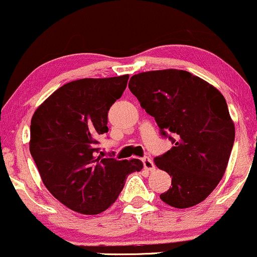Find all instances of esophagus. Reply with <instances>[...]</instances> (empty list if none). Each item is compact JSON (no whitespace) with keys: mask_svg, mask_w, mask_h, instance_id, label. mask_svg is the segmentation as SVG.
I'll return each instance as SVG.
<instances>
[{"mask_svg":"<svg viewBox=\"0 0 257 257\" xmlns=\"http://www.w3.org/2000/svg\"><path fill=\"white\" fill-rule=\"evenodd\" d=\"M143 165H144V168H146L147 171H154V170H155V165H154L152 159L144 158L143 159Z\"/></svg>","mask_w":257,"mask_h":257,"instance_id":"1","label":"esophagus"}]
</instances>
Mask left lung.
<instances>
[{"mask_svg":"<svg viewBox=\"0 0 257 257\" xmlns=\"http://www.w3.org/2000/svg\"><path fill=\"white\" fill-rule=\"evenodd\" d=\"M128 87L161 134L174 136V147L155 159L172 177L160 198L179 209L201 203L224 177L233 147L234 123L225 97L200 77L173 68L132 75Z\"/></svg>","mask_w":257,"mask_h":257,"instance_id":"left-lung-1","label":"left lung"}]
</instances>
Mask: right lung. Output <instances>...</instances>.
I'll return each instance as SVG.
<instances>
[{
  "label": "right lung",
  "mask_w": 257,
  "mask_h": 257,
  "mask_svg": "<svg viewBox=\"0 0 257 257\" xmlns=\"http://www.w3.org/2000/svg\"><path fill=\"white\" fill-rule=\"evenodd\" d=\"M128 74L84 78L65 84L36 109L30 153L42 182L57 201L77 213L95 215L108 209L138 159H105L96 144L108 132V110L121 97Z\"/></svg>",
  "instance_id": "obj_1"
}]
</instances>
